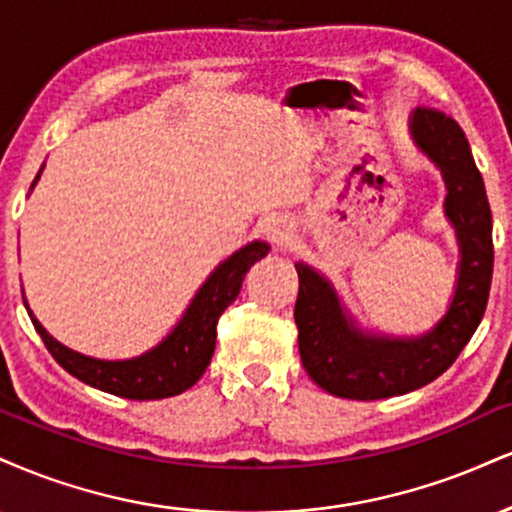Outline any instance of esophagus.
I'll list each match as a JSON object with an SVG mask.
<instances>
[{"label": "esophagus", "mask_w": 512, "mask_h": 512, "mask_svg": "<svg viewBox=\"0 0 512 512\" xmlns=\"http://www.w3.org/2000/svg\"><path fill=\"white\" fill-rule=\"evenodd\" d=\"M288 233H291V221L286 217H272L264 221V236L272 240V243H283Z\"/></svg>", "instance_id": "34e87169"}]
</instances>
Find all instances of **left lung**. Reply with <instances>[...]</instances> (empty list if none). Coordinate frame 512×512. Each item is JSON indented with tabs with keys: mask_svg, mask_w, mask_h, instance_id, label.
<instances>
[{
	"mask_svg": "<svg viewBox=\"0 0 512 512\" xmlns=\"http://www.w3.org/2000/svg\"><path fill=\"white\" fill-rule=\"evenodd\" d=\"M408 133L412 145L441 171L446 186L443 214L460 252L453 298L424 334H384L357 322L322 272L295 262L300 357L310 379L331 396L377 400L422 389L453 365L482 322L489 300L494 272L491 209L463 128L436 109H415Z\"/></svg>",
	"mask_w": 512,
	"mask_h": 512,
	"instance_id": "8db88e82",
	"label": "left lung"
}]
</instances>
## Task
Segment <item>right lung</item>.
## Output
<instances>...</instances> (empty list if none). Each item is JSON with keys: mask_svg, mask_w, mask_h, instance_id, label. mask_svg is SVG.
I'll list each match as a JSON object with an SVG mask.
<instances>
[{"mask_svg": "<svg viewBox=\"0 0 512 512\" xmlns=\"http://www.w3.org/2000/svg\"><path fill=\"white\" fill-rule=\"evenodd\" d=\"M42 169L45 164L40 166L30 190L38 186ZM267 252L269 245L264 240H252L224 262H219V267H214V272L197 288L186 312L171 326L169 334L157 346L126 360H102V357L66 348L38 322L26 295H23V305L54 360L83 384L131 400L169 398L190 389L205 374L214 355V346H217V322L221 312L238 298L248 269L257 260L267 257Z\"/></svg>", "mask_w": 512, "mask_h": 512, "instance_id": "add662e5", "label": "right lung"}]
</instances>
